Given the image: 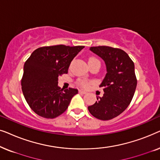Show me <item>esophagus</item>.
Returning <instances> with one entry per match:
<instances>
[{
	"label": "esophagus",
	"instance_id": "esophagus-1",
	"mask_svg": "<svg viewBox=\"0 0 160 160\" xmlns=\"http://www.w3.org/2000/svg\"><path fill=\"white\" fill-rule=\"evenodd\" d=\"M78 92H79L80 94H86V92L83 91V90H82V89H79V90H78Z\"/></svg>",
	"mask_w": 160,
	"mask_h": 160
}]
</instances>
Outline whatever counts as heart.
Listing matches in <instances>:
<instances>
[{
  "label": "heart",
  "mask_w": 160,
  "mask_h": 160,
  "mask_svg": "<svg viewBox=\"0 0 160 160\" xmlns=\"http://www.w3.org/2000/svg\"><path fill=\"white\" fill-rule=\"evenodd\" d=\"M96 60H97V59L95 58H90L89 59L88 63L92 62V61H96ZM98 61H99V60H98ZM77 84L78 85V86H80L81 87H83V88H86L87 87H88L89 82H87V81H85V80L78 79L77 81Z\"/></svg>",
  "instance_id": "heart-1"
}]
</instances>
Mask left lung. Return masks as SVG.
<instances>
[{"instance_id":"left-lung-1","label":"left lung","mask_w":160,"mask_h":160,"mask_svg":"<svg viewBox=\"0 0 160 160\" xmlns=\"http://www.w3.org/2000/svg\"><path fill=\"white\" fill-rule=\"evenodd\" d=\"M90 50L105 61L107 73L100 85L103 88V96L98 97V101L88 106V110L98 119H112L128 108L134 96L137 86L134 62L118 48L99 46Z\"/></svg>"}]
</instances>
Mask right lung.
Segmentation results:
<instances>
[{"label": "right lung", "mask_w": 160, "mask_h": 160, "mask_svg": "<svg viewBox=\"0 0 160 160\" xmlns=\"http://www.w3.org/2000/svg\"><path fill=\"white\" fill-rule=\"evenodd\" d=\"M84 46L56 45L38 48L26 60L21 80L28 104L36 114L54 119L67 110L76 89L63 90L58 76L68 73L69 65Z\"/></svg>", "instance_id": "right-lung-1"}]
</instances>
